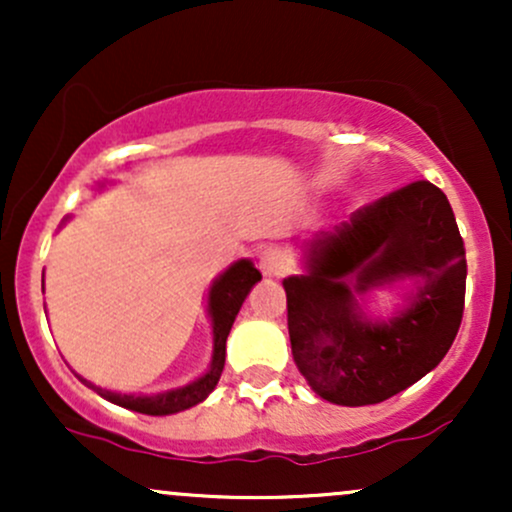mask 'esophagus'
Returning a JSON list of instances; mask_svg holds the SVG:
<instances>
[{"label":"esophagus","instance_id":"esophagus-1","mask_svg":"<svg viewBox=\"0 0 512 512\" xmlns=\"http://www.w3.org/2000/svg\"><path fill=\"white\" fill-rule=\"evenodd\" d=\"M260 269L264 276H281L286 272V257L281 250H267L260 257Z\"/></svg>","mask_w":512,"mask_h":512}]
</instances>
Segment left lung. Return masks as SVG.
Segmentation results:
<instances>
[{"label":"left lung","instance_id":"1","mask_svg":"<svg viewBox=\"0 0 512 512\" xmlns=\"http://www.w3.org/2000/svg\"><path fill=\"white\" fill-rule=\"evenodd\" d=\"M308 274L284 281L293 361L322 399L366 407L407 390L448 354L460 330L467 255L448 197L414 180L363 204L305 245ZM419 275L404 314L368 323L354 295Z\"/></svg>","mask_w":512,"mask_h":512}]
</instances>
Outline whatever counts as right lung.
<instances>
[{
  "label": "right lung",
  "mask_w": 512,
  "mask_h": 512,
  "mask_svg": "<svg viewBox=\"0 0 512 512\" xmlns=\"http://www.w3.org/2000/svg\"><path fill=\"white\" fill-rule=\"evenodd\" d=\"M262 279L260 269H255V264L250 260H240L228 267L216 284L211 286L209 293V315L211 322H214V358H211V368L202 378L195 380V383L180 387V390L163 392V395L156 397H132V395H117V392L101 390V387L91 385L88 380L79 378L81 383L96 390L98 395L110 399L113 404H120V407L139 411V414L149 416H163V414H178L182 409H190L195 404L207 399V395L214 390L216 383L221 378L223 363H226V339L228 332H231L233 320H236L240 305H243L245 296H248L252 286Z\"/></svg>",
  "instance_id": "obj_1"
}]
</instances>
